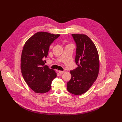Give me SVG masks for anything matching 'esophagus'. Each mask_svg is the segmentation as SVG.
I'll list each match as a JSON object with an SVG mask.
<instances>
[{"label":"esophagus","mask_w":122,"mask_h":122,"mask_svg":"<svg viewBox=\"0 0 122 122\" xmlns=\"http://www.w3.org/2000/svg\"><path fill=\"white\" fill-rule=\"evenodd\" d=\"M58 72H59L60 74H63V73H64V71H60V70H59V71H58Z\"/></svg>","instance_id":"1"}]
</instances>
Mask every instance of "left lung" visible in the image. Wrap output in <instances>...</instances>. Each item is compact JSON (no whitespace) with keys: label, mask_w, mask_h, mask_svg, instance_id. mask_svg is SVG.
I'll return each mask as SVG.
<instances>
[{"label":"left lung","mask_w":122,"mask_h":122,"mask_svg":"<svg viewBox=\"0 0 122 122\" xmlns=\"http://www.w3.org/2000/svg\"><path fill=\"white\" fill-rule=\"evenodd\" d=\"M71 35L76 44L75 62L78 67L70 70L71 78L67 83V90L72 94L80 95L86 92L96 80L99 58L94 44L87 36Z\"/></svg>","instance_id":"8db88e82"}]
</instances>
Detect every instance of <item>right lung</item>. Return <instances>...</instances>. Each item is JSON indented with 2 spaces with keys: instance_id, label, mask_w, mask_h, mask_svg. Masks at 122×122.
Listing matches in <instances>:
<instances>
[{
  "instance_id": "obj_1",
  "label": "right lung",
  "mask_w": 122,
  "mask_h": 122,
  "mask_svg": "<svg viewBox=\"0 0 122 122\" xmlns=\"http://www.w3.org/2000/svg\"><path fill=\"white\" fill-rule=\"evenodd\" d=\"M60 36L37 32L24 46L20 70L25 81L36 93H44L49 91L52 80L57 76L54 70L45 65L44 60L48 55L50 46Z\"/></svg>"
}]
</instances>
